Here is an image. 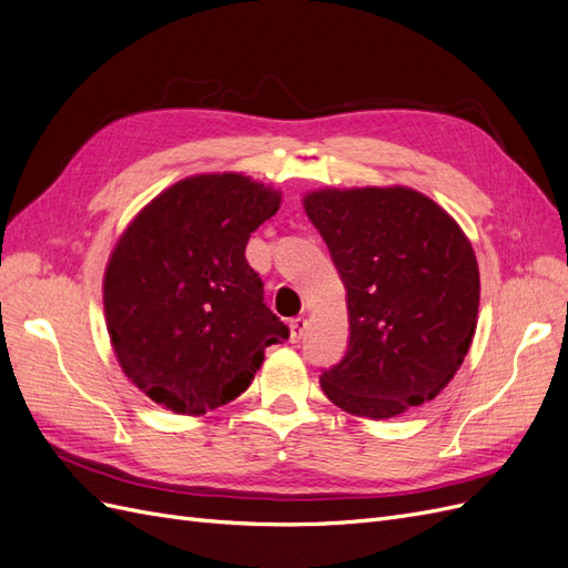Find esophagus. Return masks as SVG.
Masks as SVG:
<instances>
[{
	"label": "esophagus",
	"mask_w": 568,
	"mask_h": 568,
	"mask_svg": "<svg viewBox=\"0 0 568 568\" xmlns=\"http://www.w3.org/2000/svg\"><path fill=\"white\" fill-rule=\"evenodd\" d=\"M288 329H291V343H298L305 334V320L303 317H296L288 322Z\"/></svg>",
	"instance_id": "1"
}]
</instances>
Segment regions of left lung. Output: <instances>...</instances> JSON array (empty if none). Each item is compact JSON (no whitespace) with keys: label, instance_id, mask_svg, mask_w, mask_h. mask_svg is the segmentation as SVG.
Returning <instances> with one entry per match:
<instances>
[{"label":"left lung","instance_id":"1","mask_svg":"<svg viewBox=\"0 0 568 568\" xmlns=\"http://www.w3.org/2000/svg\"><path fill=\"white\" fill-rule=\"evenodd\" d=\"M346 286L348 348L320 384L341 409L390 419L450 384L476 332L478 265L457 222L407 186L305 196Z\"/></svg>","mask_w":568,"mask_h":568}]
</instances>
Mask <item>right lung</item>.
I'll list each match as a JSON object with an SVG mask.
<instances>
[{"label": "right lung", "mask_w": 568, "mask_h": 568, "mask_svg": "<svg viewBox=\"0 0 568 568\" xmlns=\"http://www.w3.org/2000/svg\"><path fill=\"white\" fill-rule=\"evenodd\" d=\"M280 194L222 173L173 184L132 220L104 277L106 326L128 379L178 415L242 395L288 326L246 261Z\"/></svg>", "instance_id": "1"}]
</instances>
